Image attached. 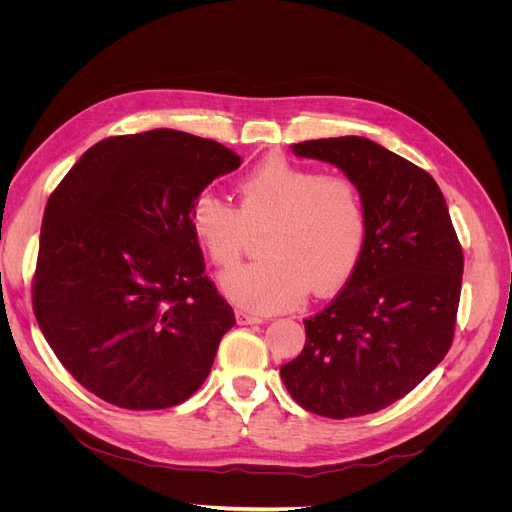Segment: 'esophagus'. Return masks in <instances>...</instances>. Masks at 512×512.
<instances>
[{
  "label": "esophagus",
  "instance_id": "obj_1",
  "mask_svg": "<svg viewBox=\"0 0 512 512\" xmlns=\"http://www.w3.org/2000/svg\"><path fill=\"white\" fill-rule=\"evenodd\" d=\"M235 316H237V322H239V324H254V322H262V316L252 314V312H245V309H237Z\"/></svg>",
  "mask_w": 512,
  "mask_h": 512
}]
</instances>
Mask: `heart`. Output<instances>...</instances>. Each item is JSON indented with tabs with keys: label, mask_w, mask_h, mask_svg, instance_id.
I'll return each instance as SVG.
<instances>
[{
	"label": "heart",
	"mask_w": 512,
	"mask_h": 512,
	"mask_svg": "<svg viewBox=\"0 0 512 512\" xmlns=\"http://www.w3.org/2000/svg\"><path fill=\"white\" fill-rule=\"evenodd\" d=\"M239 209L213 194L192 207V230L213 265L235 267L247 232L269 224L265 258L224 275L232 301L254 312L299 305L307 292L344 286L363 256L367 213L359 185L348 175L324 173L284 156H271L237 183Z\"/></svg>",
	"instance_id": "1"
}]
</instances>
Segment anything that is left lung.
Wrapping results in <instances>:
<instances>
[{
  "instance_id": "obj_1",
  "label": "left lung",
  "mask_w": 512,
  "mask_h": 512,
  "mask_svg": "<svg viewBox=\"0 0 512 512\" xmlns=\"http://www.w3.org/2000/svg\"><path fill=\"white\" fill-rule=\"evenodd\" d=\"M359 185L363 256L337 297L303 320L305 346L280 367L297 404L329 418L374 414L421 384L453 344L463 252L433 177L363 136L292 145Z\"/></svg>"
}]
</instances>
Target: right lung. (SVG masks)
I'll return each instance as SVG.
<instances>
[{
	"instance_id": "1",
	"label": "right lung",
	"mask_w": 512,
	"mask_h": 512,
	"mask_svg": "<svg viewBox=\"0 0 512 512\" xmlns=\"http://www.w3.org/2000/svg\"><path fill=\"white\" fill-rule=\"evenodd\" d=\"M239 164L235 151L177 130L108 136L51 192L34 316L89 393L164 410L207 380L235 312L205 273L192 207Z\"/></svg>"
}]
</instances>
